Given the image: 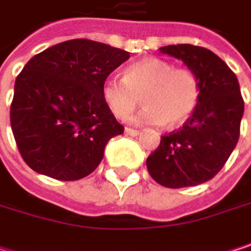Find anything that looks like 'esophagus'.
<instances>
[{
    "mask_svg": "<svg viewBox=\"0 0 251 251\" xmlns=\"http://www.w3.org/2000/svg\"><path fill=\"white\" fill-rule=\"evenodd\" d=\"M126 135H130V136H138L139 135V130L138 129H132V127H125Z\"/></svg>",
    "mask_w": 251,
    "mask_h": 251,
    "instance_id": "esophagus-1",
    "label": "esophagus"
}]
</instances>
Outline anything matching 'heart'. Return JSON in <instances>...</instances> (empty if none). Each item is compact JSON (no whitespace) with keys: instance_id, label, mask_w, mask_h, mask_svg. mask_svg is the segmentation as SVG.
Masks as SVG:
<instances>
[{"instance_id":"1","label":"heart","mask_w":251,"mask_h":251,"mask_svg":"<svg viewBox=\"0 0 251 251\" xmlns=\"http://www.w3.org/2000/svg\"><path fill=\"white\" fill-rule=\"evenodd\" d=\"M141 96L145 106L132 124L178 126L199 104L201 81L189 68H175L172 62L151 56L130 64L124 78L109 76L101 84V97L119 119L135 110Z\"/></svg>"}]
</instances>
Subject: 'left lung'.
Listing matches in <instances>:
<instances>
[{"instance_id": "obj_1", "label": "left lung", "mask_w": 251, "mask_h": 251, "mask_svg": "<svg viewBox=\"0 0 251 251\" xmlns=\"http://www.w3.org/2000/svg\"><path fill=\"white\" fill-rule=\"evenodd\" d=\"M160 52L181 59L201 81V99L193 115L178 130L161 136L147 158L151 177L161 186L180 189L211 180L234 151L244 101L235 74L209 49L169 45Z\"/></svg>"}]
</instances>
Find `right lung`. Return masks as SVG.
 I'll return each instance as SVG.
<instances>
[{
    "instance_id": "1",
    "label": "right lung",
    "mask_w": 251,
    "mask_h": 251,
    "mask_svg": "<svg viewBox=\"0 0 251 251\" xmlns=\"http://www.w3.org/2000/svg\"><path fill=\"white\" fill-rule=\"evenodd\" d=\"M126 59V50L73 39L25 64L16 78L10 122L31 170L71 181L97 169L106 144L124 133L101 97V84Z\"/></svg>"
}]
</instances>
